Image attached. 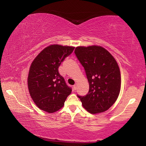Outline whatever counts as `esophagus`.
Here are the masks:
<instances>
[{"instance_id": "34e87169", "label": "esophagus", "mask_w": 146, "mask_h": 146, "mask_svg": "<svg viewBox=\"0 0 146 146\" xmlns=\"http://www.w3.org/2000/svg\"><path fill=\"white\" fill-rule=\"evenodd\" d=\"M76 86H77V84L76 83L73 86V90H76Z\"/></svg>"}]
</instances>
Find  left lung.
Returning a JSON list of instances; mask_svg holds the SVG:
<instances>
[{
  "label": "left lung",
  "instance_id": "left-lung-1",
  "mask_svg": "<svg viewBox=\"0 0 146 146\" xmlns=\"http://www.w3.org/2000/svg\"><path fill=\"white\" fill-rule=\"evenodd\" d=\"M75 53L84 68L90 84L87 95L78 97L89 113L106 111L116 102L120 91V71L117 61L102 46H78Z\"/></svg>",
  "mask_w": 146,
  "mask_h": 146
}]
</instances>
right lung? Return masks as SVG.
<instances>
[{"mask_svg": "<svg viewBox=\"0 0 146 146\" xmlns=\"http://www.w3.org/2000/svg\"><path fill=\"white\" fill-rule=\"evenodd\" d=\"M75 47L50 45L36 56L29 68L28 86L29 94L38 108L49 113L63 107L71 89L58 73L62 62Z\"/></svg>", "mask_w": 146, "mask_h": 146, "instance_id": "1", "label": "right lung"}]
</instances>
